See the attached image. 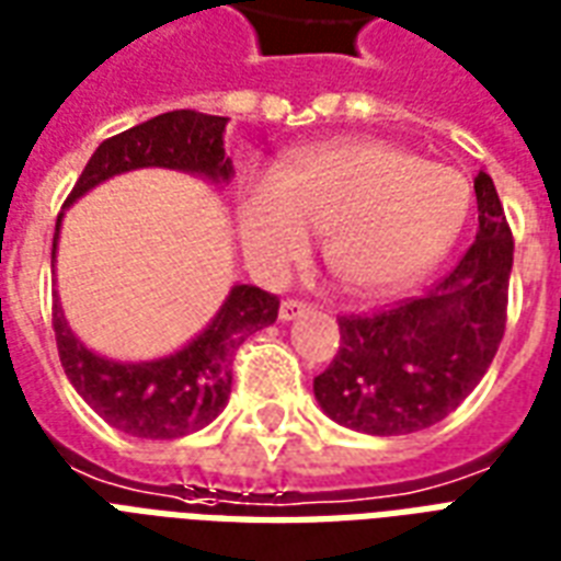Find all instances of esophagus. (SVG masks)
Wrapping results in <instances>:
<instances>
[{
  "mask_svg": "<svg viewBox=\"0 0 561 561\" xmlns=\"http://www.w3.org/2000/svg\"><path fill=\"white\" fill-rule=\"evenodd\" d=\"M310 310V305H305V301H296V298H286L284 305H280V310H277V316L284 319V322H293V319H298L301 313H307Z\"/></svg>",
  "mask_w": 561,
  "mask_h": 561,
  "instance_id": "obj_1",
  "label": "esophagus"
}]
</instances>
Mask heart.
Here are the masks:
<instances>
[{"label": "heart", "mask_w": 561, "mask_h": 561, "mask_svg": "<svg viewBox=\"0 0 561 561\" xmlns=\"http://www.w3.org/2000/svg\"><path fill=\"white\" fill-rule=\"evenodd\" d=\"M470 213L456 168L376 138H343L254 176L236 201L248 263L280 275L322 230L328 268L355 293H390L449 251Z\"/></svg>", "instance_id": "obj_1"}]
</instances>
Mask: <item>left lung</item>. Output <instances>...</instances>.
I'll use <instances>...</instances> for the list:
<instances>
[{"label":"left lung","instance_id":"8db88e82","mask_svg":"<svg viewBox=\"0 0 561 561\" xmlns=\"http://www.w3.org/2000/svg\"><path fill=\"white\" fill-rule=\"evenodd\" d=\"M476 242L425 296L378 313L340 316V348L313 378L316 402L364 435H411L440 423L482 381L505 334L515 239L494 180L479 171Z\"/></svg>","mask_w":561,"mask_h":561}]
</instances>
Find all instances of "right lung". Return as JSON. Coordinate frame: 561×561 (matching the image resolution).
Listing matches in <instances>:
<instances>
[{
  "label": "right lung",
  "mask_w": 561,
  "mask_h": 561,
  "mask_svg": "<svg viewBox=\"0 0 561 561\" xmlns=\"http://www.w3.org/2000/svg\"><path fill=\"white\" fill-rule=\"evenodd\" d=\"M225 126L227 117L176 108L105 138L88 159L65 206L76 204L108 176L136 168H174L201 174L213 183H227L233 176V165L225 156ZM61 216L53 236V263ZM277 307L280 301L272 293L251 284H236L213 322L192 343L174 355L138 364H121L91 352L70 331L58 298L53 305V328L70 385L105 423L133 437L174 440L201 432L225 411L233 385L236 348L251 334L272 325Z\"/></svg>",
  "instance_id": "obj_1"
}]
</instances>
